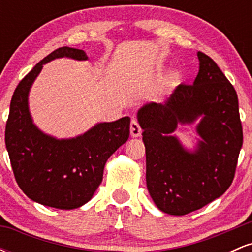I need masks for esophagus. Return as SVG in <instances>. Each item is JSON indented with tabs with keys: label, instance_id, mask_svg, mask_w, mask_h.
Returning <instances> with one entry per match:
<instances>
[{
	"label": "esophagus",
	"instance_id": "esophagus-1",
	"mask_svg": "<svg viewBox=\"0 0 252 252\" xmlns=\"http://www.w3.org/2000/svg\"><path fill=\"white\" fill-rule=\"evenodd\" d=\"M142 132V129H141L140 124H138L137 120L136 118H132L131 124H130V134H131L132 137H138Z\"/></svg>",
	"mask_w": 252,
	"mask_h": 252
}]
</instances>
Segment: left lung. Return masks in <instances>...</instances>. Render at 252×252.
Here are the masks:
<instances>
[{"mask_svg":"<svg viewBox=\"0 0 252 252\" xmlns=\"http://www.w3.org/2000/svg\"><path fill=\"white\" fill-rule=\"evenodd\" d=\"M199 72L192 85L180 84L162 103L138 110L146 147L147 189L164 213L185 216L224 194L232 184L243 144L238 97L209 56L198 52ZM197 126L194 151L170 135L177 124Z\"/></svg>","mask_w":252,"mask_h":252,"instance_id":"obj_1","label":"left lung"}]
</instances>
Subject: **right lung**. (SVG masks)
I'll use <instances>...</instances> for the list:
<instances>
[{
    "mask_svg": "<svg viewBox=\"0 0 252 252\" xmlns=\"http://www.w3.org/2000/svg\"><path fill=\"white\" fill-rule=\"evenodd\" d=\"M88 60L83 50L60 47L37 63L19 83L5 126V147L20 189L45 206L73 210L86 204L103 180L108 158L126 143L130 118L98 123L73 138L43 134L32 120L28 94L42 66L58 58Z\"/></svg>",
    "mask_w": 252,
    "mask_h": 252,
    "instance_id": "1",
    "label": "right lung"
}]
</instances>
